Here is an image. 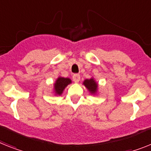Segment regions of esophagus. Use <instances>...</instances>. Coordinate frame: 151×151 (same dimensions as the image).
<instances>
[{"mask_svg":"<svg viewBox=\"0 0 151 151\" xmlns=\"http://www.w3.org/2000/svg\"><path fill=\"white\" fill-rule=\"evenodd\" d=\"M80 79H81V76H80L79 74H78V73H75V74H73V81L76 82V83L79 82Z\"/></svg>","mask_w":151,"mask_h":151,"instance_id":"esophagus-1","label":"esophagus"}]
</instances>
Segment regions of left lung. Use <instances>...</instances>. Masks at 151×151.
Wrapping results in <instances>:
<instances>
[{"mask_svg":"<svg viewBox=\"0 0 151 151\" xmlns=\"http://www.w3.org/2000/svg\"><path fill=\"white\" fill-rule=\"evenodd\" d=\"M83 85L87 88V90L91 93H96L97 91V83L95 81L93 78L87 79L83 81Z\"/></svg>","mask_w":151,"mask_h":151,"instance_id":"1","label":"left lung"}]
</instances>
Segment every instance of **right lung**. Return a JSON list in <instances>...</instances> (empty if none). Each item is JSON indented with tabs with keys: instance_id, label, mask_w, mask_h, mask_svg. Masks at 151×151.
Listing matches in <instances>:
<instances>
[{
	"instance_id": "obj_1",
	"label": "right lung",
	"mask_w": 151,
	"mask_h": 151,
	"mask_svg": "<svg viewBox=\"0 0 151 151\" xmlns=\"http://www.w3.org/2000/svg\"><path fill=\"white\" fill-rule=\"evenodd\" d=\"M71 83V80L70 78H64L59 77L57 79L56 82L54 83V92L57 95H60L63 91H64V88Z\"/></svg>"
}]
</instances>
